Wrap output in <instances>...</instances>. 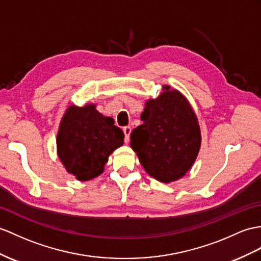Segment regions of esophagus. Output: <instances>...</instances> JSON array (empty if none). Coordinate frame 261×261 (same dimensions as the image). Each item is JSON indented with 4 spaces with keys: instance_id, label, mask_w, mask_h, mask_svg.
I'll list each match as a JSON object with an SVG mask.
<instances>
[{
    "instance_id": "34e87169",
    "label": "esophagus",
    "mask_w": 261,
    "mask_h": 261,
    "mask_svg": "<svg viewBox=\"0 0 261 261\" xmlns=\"http://www.w3.org/2000/svg\"><path fill=\"white\" fill-rule=\"evenodd\" d=\"M123 132H124V135H125V143H128L129 142V135L132 133V128L129 126H126L123 128Z\"/></svg>"
}]
</instances>
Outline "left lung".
<instances>
[{"label": "left lung", "instance_id": "left-lung-1", "mask_svg": "<svg viewBox=\"0 0 261 261\" xmlns=\"http://www.w3.org/2000/svg\"><path fill=\"white\" fill-rule=\"evenodd\" d=\"M143 124L133 129L130 147L152 178L169 184L180 179L194 165L201 145L195 111L184 95L163 86L157 98L145 101Z\"/></svg>", "mask_w": 261, "mask_h": 261}]
</instances>
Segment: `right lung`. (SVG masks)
<instances>
[{"label":"right lung","mask_w":261,"mask_h":261,"mask_svg":"<svg viewBox=\"0 0 261 261\" xmlns=\"http://www.w3.org/2000/svg\"><path fill=\"white\" fill-rule=\"evenodd\" d=\"M124 144V133L96 104L69 105L60 123L56 150L68 174L80 181L91 180L104 171L113 151Z\"/></svg>","instance_id":"add662e5"}]
</instances>
